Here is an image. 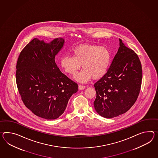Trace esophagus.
<instances>
[{
	"instance_id": "esophagus-1",
	"label": "esophagus",
	"mask_w": 158,
	"mask_h": 158,
	"mask_svg": "<svg viewBox=\"0 0 158 158\" xmlns=\"http://www.w3.org/2000/svg\"><path fill=\"white\" fill-rule=\"evenodd\" d=\"M85 88V85H79V89H84Z\"/></svg>"
}]
</instances>
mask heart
<instances>
[{
	"instance_id": "b5f03b06",
	"label": "heart",
	"mask_w": 158,
	"mask_h": 158,
	"mask_svg": "<svg viewBox=\"0 0 158 158\" xmlns=\"http://www.w3.org/2000/svg\"><path fill=\"white\" fill-rule=\"evenodd\" d=\"M73 56L62 57L60 65L69 75L74 76L81 69L75 79L85 83L93 77L97 80L103 77L107 72L111 60V54L107 47L95 44H81L71 50Z\"/></svg>"
}]
</instances>
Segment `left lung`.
<instances>
[{"label":"left lung","mask_w":158,"mask_h":158,"mask_svg":"<svg viewBox=\"0 0 158 158\" xmlns=\"http://www.w3.org/2000/svg\"><path fill=\"white\" fill-rule=\"evenodd\" d=\"M120 47L106 74L94 84L96 111L112 118L128 111L140 93L142 64L138 55L119 39Z\"/></svg>","instance_id":"1"}]
</instances>
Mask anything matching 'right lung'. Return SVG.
<instances>
[{
	"instance_id": "right-lung-1",
	"label": "right lung",
	"mask_w": 158,
	"mask_h": 158,
	"mask_svg": "<svg viewBox=\"0 0 158 158\" xmlns=\"http://www.w3.org/2000/svg\"><path fill=\"white\" fill-rule=\"evenodd\" d=\"M64 39L50 43L34 39L20 53L16 63V81L21 99L35 115L47 120L58 118L65 111L78 85L59 69L55 55Z\"/></svg>"
}]
</instances>
